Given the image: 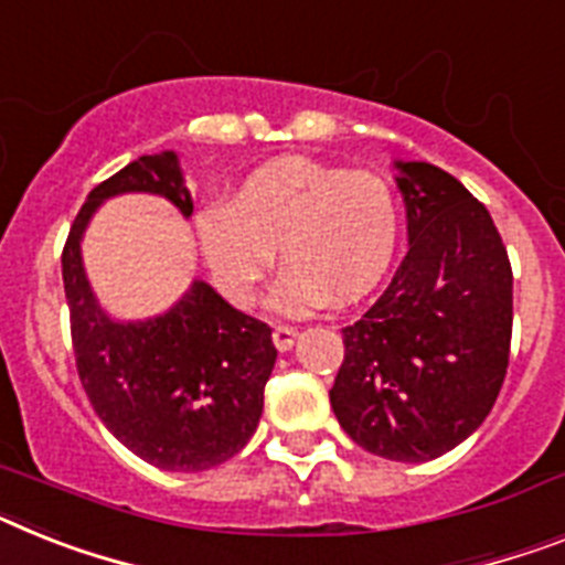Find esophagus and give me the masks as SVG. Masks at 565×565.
Instances as JSON below:
<instances>
[{
    "label": "esophagus",
    "instance_id": "esophagus-1",
    "mask_svg": "<svg viewBox=\"0 0 565 565\" xmlns=\"http://www.w3.org/2000/svg\"><path fill=\"white\" fill-rule=\"evenodd\" d=\"M298 339V330L292 324H275L273 327V341L278 350H290Z\"/></svg>",
    "mask_w": 565,
    "mask_h": 565
}]
</instances>
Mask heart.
Masks as SVG:
<instances>
[{
    "instance_id": "b5f03b06",
    "label": "heart",
    "mask_w": 565,
    "mask_h": 565,
    "mask_svg": "<svg viewBox=\"0 0 565 565\" xmlns=\"http://www.w3.org/2000/svg\"><path fill=\"white\" fill-rule=\"evenodd\" d=\"M198 238L232 305H253L275 264L284 269L275 307L310 312L350 305L373 290L399 241V201L382 174L307 158L260 166L232 194L198 215Z\"/></svg>"
}]
</instances>
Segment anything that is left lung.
I'll use <instances>...</instances> for the list:
<instances>
[{
	"label": "left lung",
	"mask_w": 565,
	"mask_h": 565,
	"mask_svg": "<svg viewBox=\"0 0 565 565\" xmlns=\"http://www.w3.org/2000/svg\"><path fill=\"white\" fill-rule=\"evenodd\" d=\"M407 249L393 281L341 330L330 405L364 451L428 462L491 414L511 350V260L494 221L454 174L399 163Z\"/></svg>",
	"instance_id": "left-lung-1"
}]
</instances>
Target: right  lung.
Segmentation results:
<instances>
[{
  "label": "right lung",
  "instance_id": "right-lung-1",
  "mask_svg": "<svg viewBox=\"0 0 565 565\" xmlns=\"http://www.w3.org/2000/svg\"><path fill=\"white\" fill-rule=\"evenodd\" d=\"M163 194L192 215L172 151L143 154L97 183L63 246L71 344L85 396L131 454L163 471H206L249 443L275 364L273 330L194 281L174 310L154 321L117 324L94 305L79 238L103 198Z\"/></svg>",
  "mask_w": 565,
  "mask_h": 565
}]
</instances>
